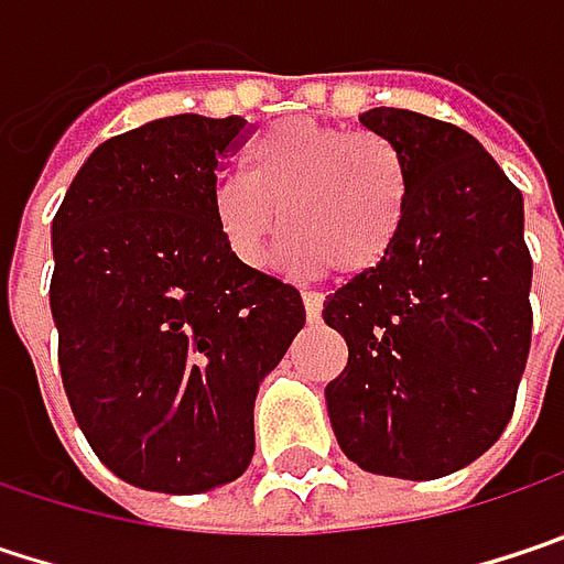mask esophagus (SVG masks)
Listing matches in <instances>:
<instances>
[{
  "label": "esophagus",
  "instance_id": "obj_1",
  "mask_svg": "<svg viewBox=\"0 0 564 564\" xmlns=\"http://www.w3.org/2000/svg\"><path fill=\"white\" fill-rule=\"evenodd\" d=\"M302 302H304V317H307L311 324H317V321H321V311H324V299H321L317 292H304Z\"/></svg>",
  "mask_w": 564,
  "mask_h": 564
}]
</instances>
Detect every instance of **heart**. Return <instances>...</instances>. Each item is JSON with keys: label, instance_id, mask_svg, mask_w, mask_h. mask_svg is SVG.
<instances>
[{"label": "heart", "instance_id": "obj_1", "mask_svg": "<svg viewBox=\"0 0 564 564\" xmlns=\"http://www.w3.org/2000/svg\"><path fill=\"white\" fill-rule=\"evenodd\" d=\"M247 163L250 176L212 185L215 221L247 265L269 262L285 234V212L295 230L289 262L302 272L334 265L359 279L394 253L411 208V170L394 141L292 118L265 128Z\"/></svg>", "mask_w": 564, "mask_h": 564}]
</instances>
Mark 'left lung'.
I'll return each mask as SVG.
<instances>
[{"label":"left lung","mask_w":564,"mask_h":564,"mask_svg":"<svg viewBox=\"0 0 564 564\" xmlns=\"http://www.w3.org/2000/svg\"><path fill=\"white\" fill-rule=\"evenodd\" d=\"M359 121L401 147L411 208L382 269L324 302L349 346L327 417L362 471L430 481L488 453L513 414L533 330L523 195L456 124L408 108Z\"/></svg>","instance_id":"left-lung-1"}]
</instances>
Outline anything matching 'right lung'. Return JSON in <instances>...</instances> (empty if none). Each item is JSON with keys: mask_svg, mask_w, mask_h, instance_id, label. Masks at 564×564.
<instances>
[{"mask_svg": "<svg viewBox=\"0 0 564 564\" xmlns=\"http://www.w3.org/2000/svg\"><path fill=\"white\" fill-rule=\"evenodd\" d=\"M247 121L173 115L99 143L54 215L51 314L73 417L121 481L202 495L253 459V404L304 327L212 212Z\"/></svg>", "mask_w": 564, "mask_h": 564, "instance_id": "add662e5", "label": "right lung"}]
</instances>
